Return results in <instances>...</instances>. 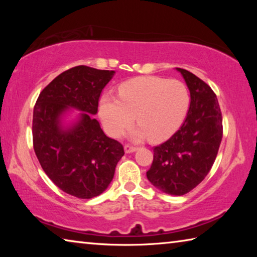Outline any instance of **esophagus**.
<instances>
[{"instance_id": "obj_1", "label": "esophagus", "mask_w": 257, "mask_h": 257, "mask_svg": "<svg viewBox=\"0 0 257 257\" xmlns=\"http://www.w3.org/2000/svg\"><path fill=\"white\" fill-rule=\"evenodd\" d=\"M136 150H137V147H135L133 145L127 144V145L124 146V152H125V153H133V152H135Z\"/></svg>"}]
</instances>
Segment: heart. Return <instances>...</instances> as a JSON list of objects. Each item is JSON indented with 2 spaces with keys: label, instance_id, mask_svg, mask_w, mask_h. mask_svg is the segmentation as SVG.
Masks as SVG:
<instances>
[{
  "label": "heart",
  "instance_id": "heart-1",
  "mask_svg": "<svg viewBox=\"0 0 257 257\" xmlns=\"http://www.w3.org/2000/svg\"><path fill=\"white\" fill-rule=\"evenodd\" d=\"M190 96L181 81L161 77H139L119 86V98L103 95L99 116L112 137H118L133 124L136 115L141 125L135 139L150 137L153 142L170 138L181 127L189 108Z\"/></svg>",
  "mask_w": 257,
  "mask_h": 257
}]
</instances>
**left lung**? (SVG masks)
<instances>
[{"instance_id": "1", "label": "left lung", "mask_w": 257, "mask_h": 257, "mask_svg": "<svg viewBox=\"0 0 257 257\" xmlns=\"http://www.w3.org/2000/svg\"><path fill=\"white\" fill-rule=\"evenodd\" d=\"M190 92L186 119L167 142L153 149L147 179L165 194L181 196L210 172L222 141V114L216 95L194 73L177 68Z\"/></svg>"}]
</instances>
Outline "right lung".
I'll list each match as a JSON object with an SVG mask.
<instances>
[{"label":"right lung","mask_w":257,"mask_h":257,"mask_svg":"<svg viewBox=\"0 0 257 257\" xmlns=\"http://www.w3.org/2000/svg\"><path fill=\"white\" fill-rule=\"evenodd\" d=\"M114 71L73 67L54 78L38 96L33 114L34 151L47 177L64 193L88 199L101 195L124 154L94 119L99 96ZM69 107L84 112L64 130L60 116Z\"/></svg>","instance_id":"right-lung-1"}]
</instances>
